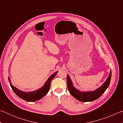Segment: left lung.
Returning a JSON list of instances; mask_svg holds the SVG:
<instances>
[{
  "mask_svg": "<svg viewBox=\"0 0 123 123\" xmlns=\"http://www.w3.org/2000/svg\"><path fill=\"white\" fill-rule=\"evenodd\" d=\"M111 78V71H110L109 76L104 83L103 85L95 91L92 92H81L76 89L73 85V83L69 78V76L67 75V87L70 94L73 96L78 100L82 102L92 101L97 99L105 92L107 87H109Z\"/></svg>",
  "mask_w": 123,
  "mask_h": 123,
  "instance_id": "obj_1",
  "label": "left lung"
}]
</instances>
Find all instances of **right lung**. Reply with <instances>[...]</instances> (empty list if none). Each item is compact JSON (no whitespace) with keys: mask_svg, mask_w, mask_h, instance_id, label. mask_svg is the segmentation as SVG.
Masks as SVG:
<instances>
[{"mask_svg":"<svg viewBox=\"0 0 123 123\" xmlns=\"http://www.w3.org/2000/svg\"><path fill=\"white\" fill-rule=\"evenodd\" d=\"M57 73V72H55V73L53 74L51 76L49 77V78L48 79V80L45 82L44 85L42 88L37 89L36 91L30 92H23L20 91L19 89L16 88L15 87L13 86L11 84V80L9 77V81L10 82V86L11 87L12 90L13 91L14 93H16L17 96L19 97L20 98L26 101L29 102H34L37 100H38L41 98L45 96L46 95L50 88V82L51 80H53V78Z\"/></svg>","mask_w":123,"mask_h":123,"instance_id":"right-lung-1","label":"right lung"}]
</instances>
